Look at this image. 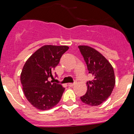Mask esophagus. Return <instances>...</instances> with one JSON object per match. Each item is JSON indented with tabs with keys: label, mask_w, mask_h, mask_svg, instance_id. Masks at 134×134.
Returning a JSON list of instances; mask_svg holds the SVG:
<instances>
[{
	"label": "esophagus",
	"mask_w": 134,
	"mask_h": 134,
	"mask_svg": "<svg viewBox=\"0 0 134 134\" xmlns=\"http://www.w3.org/2000/svg\"><path fill=\"white\" fill-rule=\"evenodd\" d=\"M76 84V83H69L68 84V86H69V87H73L74 86H75V85Z\"/></svg>",
	"instance_id": "obj_1"
}]
</instances>
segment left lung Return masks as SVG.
<instances>
[{"instance_id":"8db88e82","label":"left lung","mask_w":134,"mask_h":134,"mask_svg":"<svg viewBox=\"0 0 134 134\" xmlns=\"http://www.w3.org/2000/svg\"><path fill=\"white\" fill-rule=\"evenodd\" d=\"M78 48L87 64L89 73L94 77L87 82V92L80 99L86 104L98 106L108 98L114 88L113 68L108 60L94 48L87 45H80Z\"/></svg>"}]
</instances>
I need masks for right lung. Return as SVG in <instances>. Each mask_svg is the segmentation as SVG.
<instances>
[{
  "instance_id": "add662e5",
  "label": "right lung",
  "mask_w": 134,
  "mask_h": 134,
  "mask_svg": "<svg viewBox=\"0 0 134 134\" xmlns=\"http://www.w3.org/2000/svg\"><path fill=\"white\" fill-rule=\"evenodd\" d=\"M67 46L44 45L26 62L21 73L23 90L28 102L36 108L48 110L59 102L65 88L61 84L51 83L52 72L58 65Z\"/></svg>"
}]
</instances>
